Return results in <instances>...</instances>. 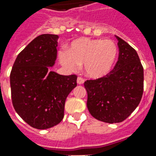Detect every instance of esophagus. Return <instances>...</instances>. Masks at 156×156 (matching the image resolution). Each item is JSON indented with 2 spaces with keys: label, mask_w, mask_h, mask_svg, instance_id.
<instances>
[{
  "label": "esophagus",
  "mask_w": 156,
  "mask_h": 156,
  "mask_svg": "<svg viewBox=\"0 0 156 156\" xmlns=\"http://www.w3.org/2000/svg\"><path fill=\"white\" fill-rule=\"evenodd\" d=\"M77 83H78V84H83V83H84V80H83V78L78 77V78H77Z\"/></svg>",
  "instance_id": "obj_1"
}]
</instances>
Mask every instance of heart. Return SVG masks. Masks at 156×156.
<instances>
[{
	"instance_id": "heart-1",
	"label": "heart",
	"mask_w": 156,
	"mask_h": 156,
	"mask_svg": "<svg viewBox=\"0 0 156 156\" xmlns=\"http://www.w3.org/2000/svg\"><path fill=\"white\" fill-rule=\"evenodd\" d=\"M119 49L112 40L82 37L71 42L68 51H61L62 64L75 71L83 64V71L88 78L98 79L112 71L117 61Z\"/></svg>"
}]
</instances>
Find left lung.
Instances as JSON below:
<instances>
[{"label": "left lung", "instance_id": "obj_1", "mask_svg": "<svg viewBox=\"0 0 156 156\" xmlns=\"http://www.w3.org/2000/svg\"><path fill=\"white\" fill-rule=\"evenodd\" d=\"M119 58L108 75L87 80V107L98 120L120 123L132 114L143 95L144 69L134 48L118 36Z\"/></svg>", "mask_w": 156, "mask_h": 156}]
</instances>
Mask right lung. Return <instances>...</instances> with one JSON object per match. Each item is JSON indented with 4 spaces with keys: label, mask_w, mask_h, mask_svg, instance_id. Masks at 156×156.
I'll return each mask as SVG.
<instances>
[{
    "label": "right lung",
    "mask_w": 156,
    "mask_h": 156,
    "mask_svg": "<svg viewBox=\"0 0 156 156\" xmlns=\"http://www.w3.org/2000/svg\"><path fill=\"white\" fill-rule=\"evenodd\" d=\"M58 36L42 34L17 56L10 75L16 112L38 129L58 124L64 116L66 98L77 86V76L51 70L57 59Z\"/></svg>",
    "instance_id": "1"
}]
</instances>
